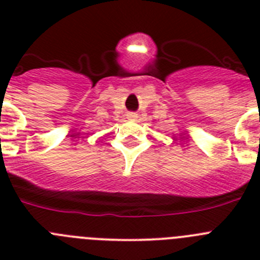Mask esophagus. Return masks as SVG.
Returning <instances> with one entry per match:
<instances>
[{"mask_svg":"<svg viewBox=\"0 0 260 260\" xmlns=\"http://www.w3.org/2000/svg\"><path fill=\"white\" fill-rule=\"evenodd\" d=\"M138 117L137 113H133V112H130V113H127V118L130 119H135Z\"/></svg>","mask_w":260,"mask_h":260,"instance_id":"1","label":"esophagus"}]
</instances>
